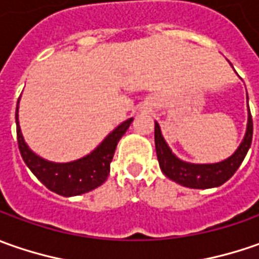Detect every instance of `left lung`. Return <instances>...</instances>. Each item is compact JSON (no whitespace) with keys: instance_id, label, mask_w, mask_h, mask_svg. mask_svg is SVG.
Masks as SVG:
<instances>
[{"instance_id":"1","label":"left lung","mask_w":259,"mask_h":259,"mask_svg":"<svg viewBox=\"0 0 259 259\" xmlns=\"http://www.w3.org/2000/svg\"><path fill=\"white\" fill-rule=\"evenodd\" d=\"M252 116L248 106V124H246V133L244 140L239 144L238 150L231 157L221 163L214 164H194V163H186L183 160L177 158L171 153L170 147L165 143L164 137L161 134L160 125L155 122L154 128V141L157 158L161 171L167 176L170 180L176 183L182 184L184 187L190 189H210L222 186L228 182L235 171L242 164L245 155L248 153L251 143H252Z\"/></svg>"}]
</instances>
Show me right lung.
I'll return each instance as SVG.
<instances>
[{
	"mask_svg": "<svg viewBox=\"0 0 259 259\" xmlns=\"http://www.w3.org/2000/svg\"><path fill=\"white\" fill-rule=\"evenodd\" d=\"M134 118H130L118 125L91 154L70 163H53L34 154L25 144L21 128L18 124V102L15 111L17 122V141L21 157L31 173L45 184L46 187L60 196H77L96 189L104 183L109 174L111 161L114 158L115 148L130 128Z\"/></svg>",
	"mask_w": 259,
	"mask_h": 259,
	"instance_id": "1",
	"label": "right lung"
}]
</instances>
